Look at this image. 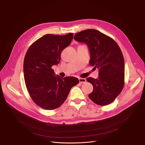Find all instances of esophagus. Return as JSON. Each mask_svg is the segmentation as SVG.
<instances>
[{"label": "esophagus", "instance_id": "obj_1", "mask_svg": "<svg viewBox=\"0 0 145 145\" xmlns=\"http://www.w3.org/2000/svg\"><path fill=\"white\" fill-rule=\"evenodd\" d=\"M79 80L80 83H81V84L84 83L86 82V79H84V78H79Z\"/></svg>", "mask_w": 145, "mask_h": 145}]
</instances>
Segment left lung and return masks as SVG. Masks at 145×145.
Wrapping results in <instances>:
<instances>
[{
  "mask_svg": "<svg viewBox=\"0 0 145 145\" xmlns=\"http://www.w3.org/2000/svg\"><path fill=\"white\" fill-rule=\"evenodd\" d=\"M74 39L88 46L89 63L99 69L97 79H87L93 86L89 98L99 105L111 103L124 86V59L120 48L111 37L94 29L76 33Z\"/></svg>",
  "mask_w": 145,
  "mask_h": 145,
  "instance_id": "1",
  "label": "left lung"
}]
</instances>
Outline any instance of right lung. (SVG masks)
Instances as JSON below:
<instances>
[{
  "instance_id": "right-lung-1",
  "label": "right lung",
  "mask_w": 145,
  "mask_h": 145,
  "mask_svg": "<svg viewBox=\"0 0 145 145\" xmlns=\"http://www.w3.org/2000/svg\"><path fill=\"white\" fill-rule=\"evenodd\" d=\"M65 35L46 34L35 41L25 54L23 71L26 88L33 101L45 110L59 107L73 86L79 80L74 77L61 78L51 68L61 61V54L73 39Z\"/></svg>"
}]
</instances>
